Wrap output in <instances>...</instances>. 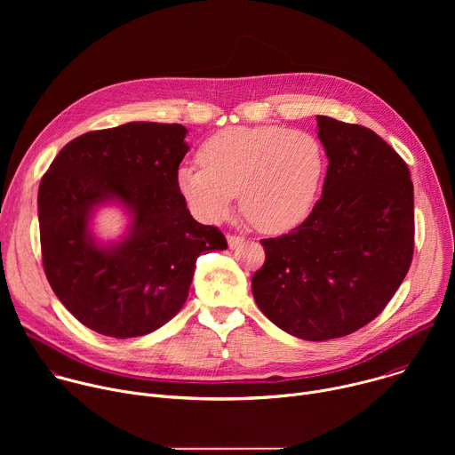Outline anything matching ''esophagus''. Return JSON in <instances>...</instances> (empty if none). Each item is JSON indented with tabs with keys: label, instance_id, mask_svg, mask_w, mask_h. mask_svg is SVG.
Segmentation results:
<instances>
[{
	"label": "esophagus",
	"instance_id": "34e87169",
	"mask_svg": "<svg viewBox=\"0 0 455 455\" xmlns=\"http://www.w3.org/2000/svg\"><path fill=\"white\" fill-rule=\"evenodd\" d=\"M244 239L241 235H227V243L230 248H237Z\"/></svg>",
	"mask_w": 455,
	"mask_h": 455
}]
</instances>
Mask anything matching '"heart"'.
Listing matches in <instances>:
<instances>
[{
    "instance_id": "heart-1",
    "label": "heart",
    "mask_w": 455,
    "mask_h": 455,
    "mask_svg": "<svg viewBox=\"0 0 455 455\" xmlns=\"http://www.w3.org/2000/svg\"><path fill=\"white\" fill-rule=\"evenodd\" d=\"M200 162L176 172L190 212L220 223L241 192V209L267 234L293 230L309 216L326 167L316 137L281 125L221 129L202 146Z\"/></svg>"
}]
</instances>
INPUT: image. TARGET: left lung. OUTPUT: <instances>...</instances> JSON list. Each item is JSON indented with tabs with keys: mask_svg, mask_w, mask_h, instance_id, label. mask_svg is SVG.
Segmentation results:
<instances>
[{
	"mask_svg": "<svg viewBox=\"0 0 455 455\" xmlns=\"http://www.w3.org/2000/svg\"><path fill=\"white\" fill-rule=\"evenodd\" d=\"M328 155L322 198L291 232L263 239L253 299L277 328L311 342L376 318L414 251V187L402 156L371 129L316 116Z\"/></svg>",
	"mask_w": 455,
	"mask_h": 455,
	"instance_id": "obj_1",
	"label": "left lung"
}]
</instances>
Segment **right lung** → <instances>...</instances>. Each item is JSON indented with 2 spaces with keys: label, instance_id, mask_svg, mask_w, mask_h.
<instances>
[{
  "label": "right lung",
  "instance_id": "add662e5",
  "mask_svg": "<svg viewBox=\"0 0 455 455\" xmlns=\"http://www.w3.org/2000/svg\"><path fill=\"white\" fill-rule=\"evenodd\" d=\"M180 124L127 122L64 146L39 183L37 212L46 279L86 328L113 339L156 331L185 304L204 251L225 235L194 220L176 172L188 151ZM130 223L104 243L91 232L100 206Z\"/></svg>",
  "mask_w": 455,
  "mask_h": 455
}]
</instances>
